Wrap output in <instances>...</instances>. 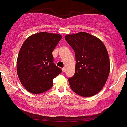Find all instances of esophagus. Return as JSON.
I'll return each mask as SVG.
<instances>
[{
    "label": "esophagus",
    "mask_w": 127,
    "mask_h": 127,
    "mask_svg": "<svg viewBox=\"0 0 127 127\" xmlns=\"http://www.w3.org/2000/svg\"><path fill=\"white\" fill-rule=\"evenodd\" d=\"M65 70H66L65 68H62V72H63V73L65 72Z\"/></svg>",
    "instance_id": "34e87169"
}]
</instances>
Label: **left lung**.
Returning a JSON list of instances; mask_svg holds the SVG:
<instances>
[{
	"label": "left lung",
	"instance_id": "obj_1",
	"mask_svg": "<svg viewBox=\"0 0 127 127\" xmlns=\"http://www.w3.org/2000/svg\"><path fill=\"white\" fill-rule=\"evenodd\" d=\"M65 39L76 57L74 75L68 79L71 88L82 97L95 96L103 88L110 73L105 46L97 37L85 32L66 35Z\"/></svg>",
	"mask_w": 127,
	"mask_h": 127
}]
</instances>
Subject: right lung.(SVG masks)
<instances>
[{"mask_svg":"<svg viewBox=\"0 0 127 127\" xmlns=\"http://www.w3.org/2000/svg\"><path fill=\"white\" fill-rule=\"evenodd\" d=\"M62 36L41 32L28 37L22 45L17 60V72L25 89L33 94L45 92L62 70L53 62V51Z\"/></svg>","mask_w":127,"mask_h":127,"instance_id":"add662e5","label":"right lung"}]
</instances>
